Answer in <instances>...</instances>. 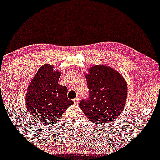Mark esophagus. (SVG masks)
<instances>
[{
	"label": "esophagus",
	"mask_w": 160,
	"mask_h": 160,
	"mask_svg": "<svg viewBox=\"0 0 160 160\" xmlns=\"http://www.w3.org/2000/svg\"><path fill=\"white\" fill-rule=\"evenodd\" d=\"M74 103L75 104H79V103H80V99H79V98H76L74 99Z\"/></svg>",
	"instance_id": "34e87169"
}]
</instances>
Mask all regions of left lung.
<instances>
[{
  "mask_svg": "<svg viewBox=\"0 0 160 160\" xmlns=\"http://www.w3.org/2000/svg\"><path fill=\"white\" fill-rule=\"evenodd\" d=\"M88 72L86 78L89 97L80 101V107L93 124L111 122L125 107L127 82L122 75L107 65H95Z\"/></svg>",
  "mask_w": 160,
  "mask_h": 160,
  "instance_id": "8db88e82",
  "label": "left lung"
}]
</instances>
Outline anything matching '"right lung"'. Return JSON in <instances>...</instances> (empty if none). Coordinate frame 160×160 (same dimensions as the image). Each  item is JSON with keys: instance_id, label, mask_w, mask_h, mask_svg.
I'll list each match as a JSON object with an SVG mask.
<instances>
[{"instance_id": "right-lung-1", "label": "right lung", "mask_w": 160, "mask_h": 160, "mask_svg": "<svg viewBox=\"0 0 160 160\" xmlns=\"http://www.w3.org/2000/svg\"><path fill=\"white\" fill-rule=\"evenodd\" d=\"M61 73L53 66L43 65L29 84L26 105L32 118L42 124L51 125L58 122L63 112L74 103L67 97L66 86L58 83Z\"/></svg>"}]
</instances>
